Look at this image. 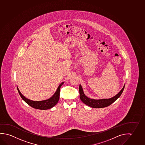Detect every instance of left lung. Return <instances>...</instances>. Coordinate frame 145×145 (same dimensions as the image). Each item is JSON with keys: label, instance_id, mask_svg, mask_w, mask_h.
<instances>
[{"label": "left lung", "instance_id": "1", "mask_svg": "<svg viewBox=\"0 0 145 145\" xmlns=\"http://www.w3.org/2000/svg\"><path fill=\"white\" fill-rule=\"evenodd\" d=\"M124 86L122 90L120 91L115 96L109 99H91L86 96L82 86L80 85L79 87V92H80V98L81 101L87 105L91 107L92 108H104L110 105L114 102H115L120 97L122 92L124 90Z\"/></svg>", "mask_w": 145, "mask_h": 145}]
</instances>
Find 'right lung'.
<instances>
[{"mask_svg": "<svg viewBox=\"0 0 145 145\" xmlns=\"http://www.w3.org/2000/svg\"><path fill=\"white\" fill-rule=\"evenodd\" d=\"M63 84V83H62L60 84L57 89V90L56 91V92L52 96L50 97L49 99H47L43 101H35L27 99V98H25V97L21 93L18 88L17 87V88H18V93L21 97V98L23 99L24 101L25 102V103L28 104L29 105L31 106L33 108L37 109L47 110V109L52 108L57 103L59 99L60 89Z\"/></svg>", "mask_w": 145, "mask_h": 145, "instance_id": "add662e5", "label": "right lung"}]
</instances>
